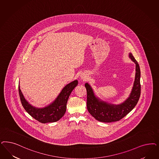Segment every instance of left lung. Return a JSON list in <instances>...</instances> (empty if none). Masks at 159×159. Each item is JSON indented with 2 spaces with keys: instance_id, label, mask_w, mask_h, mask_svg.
Wrapping results in <instances>:
<instances>
[{
  "instance_id": "1",
  "label": "left lung",
  "mask_w": 159,
  "mask_h": 159,
  "mask_svg": "<svg viewBox=\"0 0 159 159\" xmlns=\"http://www.w3.org/2000/svg\"><path fill=\"white\" fill-rule=\"evenodd\" d=\"M129 57L136 64V75L132 92L124 102L116 105L102 101L95 97L92 88L88 83L85 85L87 92L88 111L98 121L108 123L119 121L128 115L138 102L141 91L140 70L138 61L132 53L129 54Z\"/></svg>"
}]
</instances>
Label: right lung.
Wrapping results in <instances>:
<instances>
[{
    "label": "right lung",
    "instance_id": "right-lung-1",
    "mask_svg": "<svg viewBox=\"0 0 159 159\" xmlns=\"http://www.w3.org/2000/svg\"><path fill=\"white\" fill-rule=\"evenodd\" d=\"M78 85V81L75 80L63 88L56 99L50 105L43 108H36L31 106L24 97L21 92L19 84V92L21 102L31 116L43 123L55 122L64 116L66 111L67 103L72 90Z\"/></svg>",
    "mask_w": 159,
    "mask_h": 159
}]
</instances>
